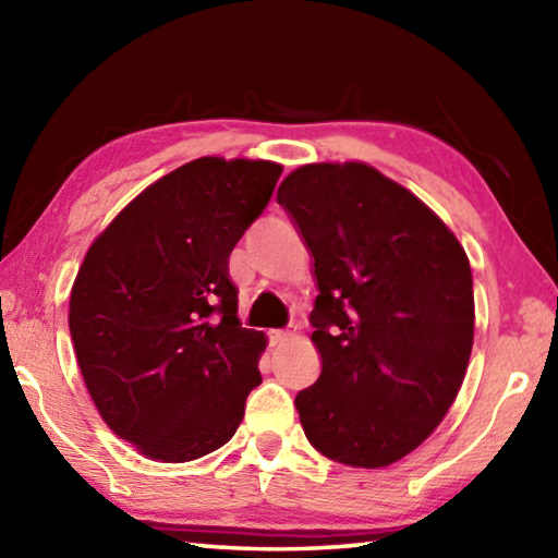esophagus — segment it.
I'll list each match as a JSON object with an SVG mask.
<instances>
[{"instance_id": "34e87169", "label": "esophagus", "mask_w": 558, "mask_h": 558, "mask_svg": "<svg viewBox=\"0 0 558 558\" xmlns=\"http://www.w3.org/2000/svg\"><path fill=\"white\" fill-rule=\"evenodd\" d=\"M268 338H270V345H282V342L290 340V333L288 330H270Z\"/></svg>"}]
</instances>
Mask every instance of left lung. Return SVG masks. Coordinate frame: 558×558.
<instances>
[{"mask_svg": "<svg viewBox=\"0 0 558 558\" xmlns=\"http://www.w3.org/2000/svg\"><path fill=\"white\" fill-rule=\"evenodd\" d=\"M314 256L322 376L294 398L326 458L386 468L429 438L465 378L475 298L465 248L364 162L302 165L278 189Z\"/></svg>", "mask_w": 558, "mask_h": 558, "instance_id": "obj_1", "label": "left lung"}]
</instances>
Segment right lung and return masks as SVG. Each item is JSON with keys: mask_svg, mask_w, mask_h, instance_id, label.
<instances>
[{"mask_svg": "<svg viewBox=\"0 0 558 558\" xmlns=\"http://www.w3.org/2000/svg\"><path fill=\"white\" fill-rule=\"evenodd\" d=\"M282 165L198 158L141 192L90 244L69 300L83 381L141 456L225 446L260 384L266 338L242 328L228 260Z\"/></svg>", "mask_w": 558, "mask_h": 558, "instance_id": "1", "label": "right lung"}]
</instances>
